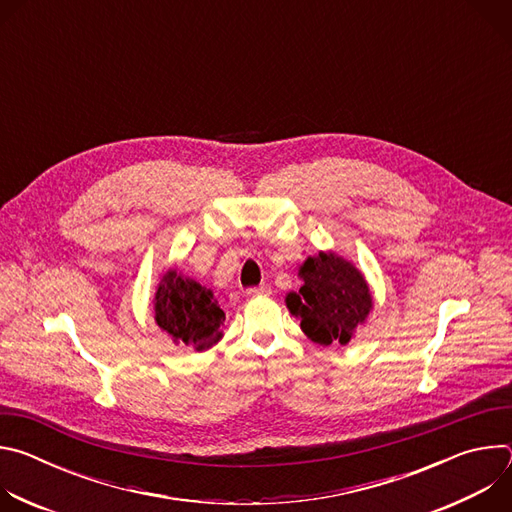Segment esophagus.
Instances as JSON below:
<instances>
[{
  "label": "esophagus",
  "instance_id": "esophagus-1",
  "mask_svg": "<svg viewBox=\"0 0 512 512\" xmlns=\"http://www.w3.org/2000/svg\"><path fill=\"white\" fill-rule=\"evenodd\" d=\"M245 294L251 296V298H255V296H269L271 294V287L267 283H261L259 287H249Z\"/></svg>",
  "mask_w": 512,
  "mask_h": 512
}]
</instances>
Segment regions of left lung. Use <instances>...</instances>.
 Returning a JSON list of instances; mask_svg holds the SVG:
<instances>
[{
    "mask_svg": "<svg viewBox=\"0 0 512 512\" xmlns=\"http://www.w3.org/2000/svg\"><path fill=\"white\" fill-rule=\"evenodd\" d=\"M298 275L304 285L289 291L285 306L300 320L302 332L322 346L348 344L373 310L371 287L360 269L332 251H318Z\"/></svg>",
    "mask_w": 512,
    "mask_h": 512,
    "instance_id": "1",
    "label": "left lung"
}]
</instances>
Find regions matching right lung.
I'll return each mask as SVG.
<instances>
[{
    "label": "right lung",
    "instance_id": "right-lung-1",
    "mask_svg": "<svg viewBox=\"0 0 512 512\" xmlns=\"http://www.w3.org/2000/svg\"><path fill=\"white\" fill-rule=\"evenodd\" d=\"M154 320L174 344L200 352L223 338L225 312L208 287L172 267L156 287Z\"/></svg>",
    "mask_w": 512,
    "mask_h": 512
}]
</instances>
